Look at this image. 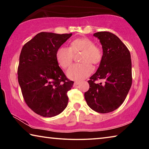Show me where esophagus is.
<instances>
[{
	"mask_svg": "<svg viewBox=\"0 0 149 149\" xmlns=\"http://www.w3.org/2000/svg\"><path fill=\"white\" fill-rule=\"evenodd\" d=\"M79 84H80V82H79V81H75V82H74V86H76V85H79Z\"/></svg>",
	"mask_w": 149,
	"mask_h": 149,
	"instance_id": "obj_1",
	"label": "esophagus"
}]
</instances>
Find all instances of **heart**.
I'll use <instances>...</instances> for the list:
<instances>
[{"instance_id": "1", "label": "heart", "mask_w": 149, "mask_h": 149, "mask_svg": "<svg viewBox=\"0 0 149 149\" xmlns=\"http://www.w3.org/2000/svg\"><path fill=\"white\" fill-rule=\"evenodd\" d=\"M81 52L79 61L70 67L67 72L70 79L80 81L85 79L91 74L93 66L91 64L97 65L103 58L102 49L95 45L94 41L87 37L77 38L70 42L69 48L60 47L57 49L56 58L60 66L66 69L70 66L74 60V55Z\"/></svg>"}]
</instances>
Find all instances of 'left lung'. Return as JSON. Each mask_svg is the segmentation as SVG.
I'll list each match as a JSON object with an SVG mask.
<instances>
[{"instance_id": "8db88e82", "label": "left lung", "mask_w": 149, "mask_h": 149, "mask_svg": "<svg viewBox=\"0 0 149 149\" xmlns=\"http://www.w3.org/2000/svg\"><path fill=\"white\" fill-rule=\"evenodd\" d=\"M100 40L103 58L97 71L88 81L89 89L84 96L88 106L102 114L112 112L124 101L132 84V60L127 47L108 31L93 35ZM99 79L104 84H96Z\"/></svg>"}]
</instances>
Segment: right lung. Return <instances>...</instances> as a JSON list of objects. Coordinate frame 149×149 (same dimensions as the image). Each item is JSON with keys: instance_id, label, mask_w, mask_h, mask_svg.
Wrapping results in <instances>:
<instances>
[{"instance_id": "add662e5", "label": "right lung", "mask_w": 149, "mask_h": 149, "mask_svg": "<svg viewBox=\"0 0 149 149\" xmlns=\"http://www.w3.org/2000/svg\"><path fill=\"white\" fill-rule=\"evenodd\" d=\"M72 35L41 32L22 47L18 83L27 105L41 116H55L68 105L67 93L74 81L59 67L56 52Z\"/></svg>"}]
</instances>
